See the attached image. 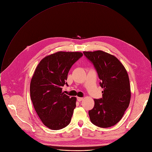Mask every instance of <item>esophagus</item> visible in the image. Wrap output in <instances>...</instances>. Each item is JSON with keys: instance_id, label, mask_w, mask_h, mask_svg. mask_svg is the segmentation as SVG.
Returning <instances> with one entry per match:
<instances>
[{"instance_id": "obj_1", "label": "esophagus", "mask_w": 152, "mask_h": 152, "mask_svg": "<svg viewBox=\"0 0 152 152\" xmlns=\"http://www.w3.org/2000/svg\"><path fill=\"white\" fill-rule=\"evenodd\" d=\"M77 100H78L79 102H81L82 100H83V97H77Z\"/></svg>"}]
</instances>
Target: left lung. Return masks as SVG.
I'll use <instances>...</instances> for the list:
<instances>
[{
  "label": "left lung",
  "mask_w": 152,
  "mask_h": 152,
  "mask_svg": "<svg viewBox=\"0 0 152 152\" xmlns=\"http://www.w3.org/2000/svg\"><path fill=\"white\" fill-rule=\"evenodd\" d=\"M94 65L102 91V98L94 99V106L89 111L93 124L106 128L116 124L123 117L131 100L129 76L123 65L114 55L102 50L83 52Z\"/></svg>",
  "instance_id": "1"
}]
</instances>
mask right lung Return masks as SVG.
<instances>
[{"label": "right lung", "instance_id": "1", "mask_svg": "<svg viewBox=\"0 0 152 152\" xmlns=\"http://www.w3.org/2000/svg\"><path fill=\"white\" fill-rule=\"evenodd\" d=\"M83 56L75 52H58L43 58L37 66L30 84L35 110L46 127L59 130L70 123L76 98L62 92L69 72Z\"/></svg>", "mask_w": 152, "mask_h": 152}]
</instances>
